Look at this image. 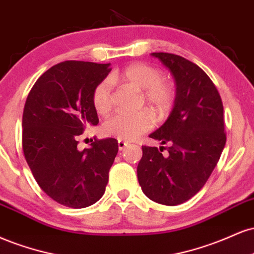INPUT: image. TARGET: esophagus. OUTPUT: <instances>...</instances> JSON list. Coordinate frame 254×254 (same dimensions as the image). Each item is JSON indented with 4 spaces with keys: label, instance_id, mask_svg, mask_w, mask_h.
Instances as JSON below:
<instances>
[{
    "label": "esophagus",
    "instance_id": "34e87169",
    "mask_svg": "<svg viewBox=\"0 0 254 254\" xmlns=\"http://www.w3.org/2000/svg\"><path fill=\"white\" fill-rule=\"evenodd\" d=\"M118 145H119V150H120V151H124L125 148L127 147L128 142L124 141V140H119V141H118Z\"/></svg>",
    "mask_w": 254,
    "mask_h": 254
}]
</instances>
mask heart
<instances>
[{
  "instance_id": "1",
  "label": "heart",
  "mask_w": 254,
  "mask_h": 254,
  "mask_svg": "<svg viewBox=\"0 0 254 254\" xmlns=\"http://www.w3.org/2000/svg\"><path fill=\"white\" fill-rule=\"evenodd\" d=\"M112 79L128 83L142 90V97L153 114L159 119L165 118L175 102V86L163 79L162 72L146 63H132L124 67ZM112 80L103 79L95 86L91 95L92 106L98 114L107 115L113 107ZM153 125L152 116L146 110L138 113H116L103 125L107 135L119 140L130 141L150 130Z\"/></svg>"
}]
</instances>
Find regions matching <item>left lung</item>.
<instances>
[{
  "mask_svg": "<svg viewBox=\"0 0 254 254\" xmlns=\"http://www.w3.org/2000/svg\"><path fill=\"white\" fill-rule=\"evenodd\" d=\"M151 55L174 76L176 97L168 120L150 134L169 146H142L138 180L152 201L177 205L203 188L219 162L226 145L223 106L216 86L197 65L172 53Z\"/></svg>",
  "mask_w": 254,
  "mask_h": 254,
  "instance_id": "obj_1",
  "label": "left lung"
}]
</instances>
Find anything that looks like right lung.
<instances>
[{"instance_id": "1", "label": "right lung", "mask_w": 254, "mask_h": 254, "mask_svg": "<svg viewBox=\"0 0 254 254\" xmlns=\"http://www.w3.org/2000/svg\"><path fill=\"white\" fill-rule=\"evenodd\" d=\"M110 64L66 61L39 77L22 116V150L43 191L65 207L85 208L106 191L118 154L116 139L95 140L77 148L78 136L98 124L91 95Z\"/></svg>"}]
</instances>
